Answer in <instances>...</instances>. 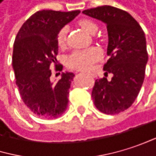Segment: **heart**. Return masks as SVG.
<instances>
[{"label": "heart", "mask_w": 156, "mask_h": 156, "mask_svg": "<svg viewBox=\"0 0 156 156\" xmlns=\"http://www.w3.org/2000/svg\"><path fill=\"white\" fill-rule=\"evenodd\" d=\"M80 26L89 34H95L98 30L97 23L90 19H81L79 22ZM67 26H63L57 33L56 43L59 47H64L67 42ZM101 58V51L98 48L91 47L82 50L73 51L66 60V66L72 69L90 70L93 65Z\"/></svg>", "instance_id": "heart-1"}]
</instances>
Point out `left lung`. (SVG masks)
Segmentation results:
<instances>
[{
    "label": "left lung",
    "instance_id": "8db88e82",
    "mask_svg": "<svg viewBox=\"0 0 156 156\" xmlns=\"http://www.w3.org/2000/svg\"><path fill=\"white\" fill-rule=\"evenodd\" d=\"M83 13L107 24L109 58L104 64L106 77L96 80L91 97L96 108L106 114H118L132 106L142 88L148 60L144 32L127 12L109 6H99Z\"/></svg>",
    "mask_w": 156,
    "mask_h": 156
}]
</instances>
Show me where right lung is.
<instances>
[{"mask_svg": "<svg viewBox=\"0 0 156 156\" xmlns=\"http://www.w3.org/2000/svg\"><path fill=\"white\" fill-rule=\"evenodd\" d=\"M80 12L38 11L23 23L15 37L12 61L15 82L23 103L39 117L55 119L66 110L74 73H63L61 80L53 83L51 67L54 65L58 71L62 66L55 57L58 31Z\"/></svg>", "mask_w": 156, "mask_h": 156, "instance_id": "add662e5", "label": "right lung"}]
</instances>
